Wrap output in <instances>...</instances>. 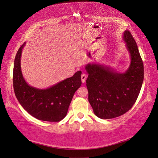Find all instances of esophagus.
Instances as JSON below:
<instances>
[{
  "mask_svg": "<svg viewBox=\"0 0 158 158\" xmlns=\"http://www.w3.org/2000/svg\"><path fill=\"white\" fill-rule=\"evenodd\" d=\"M87 78V76L86 74H82V76H81V80H82V83H84L85 82V80Z\"/></svg>",
  "mask_w": 158,
  "mask_h": 158,
  "instance_id": "obj_1",
  "label": "esophagus"
}]
</instances>
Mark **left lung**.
<instances>
[{
    "mask_svg": "<svg viewBox=\"0 0 158 158\" xmlns=\"http://www.w3.org/2000/svg\"><path fill=\"white\" fill-rule=\"evenodd\" d=\"M123 40L131 59L125 73L99 64L89 63L85 67L88 73V101L94 114L102 119L115 118L129 111L136 101L144 80V64L130 31L124 32Z\"/></svg>",
    "mask_w": 158,
    "mask_h": 158,
    "instance_id": "8db88e82",
    "label": "left lung"
}]
</instances>
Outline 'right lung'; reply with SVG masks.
Wrapping results in <instances>:
<instances>
[{
    "instance_id": "right-lung-1",
    "label": "right lung",
    "mask_w": 158,
    "mask_h": 158,
    "mask_svg": "<svg viewBox=\"0 0 158 158\" xmlns=\"http://www.w3.org/2000/svg\"><path fill=\"white\" fill-rule=\"evenodd\" d=\"M24 43L18 49L13 70V86L19 103L31 116L41 121L59 122L66 115L75 92L82 84V72L78 71L47 89H37L28 85L23 78L20 65Z\"/></svg>"
}]
</instances>
